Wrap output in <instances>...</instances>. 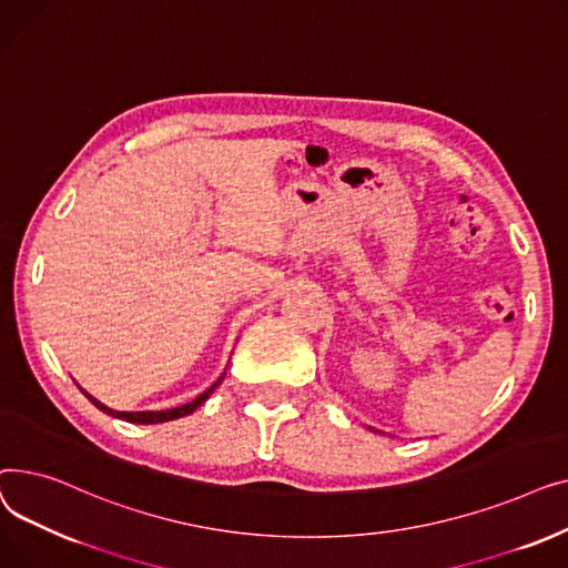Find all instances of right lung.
Listing matches in <instances>:
<instances>
[{"mask_svg": "<svg viewBox=\"0 0 568 568\" xmlns=\"http://www.w3.org/2000/svg\"><path fill=\"white\" fill-rule=\"evenodd\" d=\"M227 371V368H225ZM223 377H225V373L209 386L206 392H202L197 398H193L191 403H186V405H179V407H172V409H161V412H152V409H146V412H116V409H112V407H108V405H103L101 400H97L94 396H89L82 386H80V392L92 400L101 412H105V414H110V416H114V419H122V422H129V424H142V426H146V424H165V422H174V419H182V416H186V414H193L209 396L214 394V389L216 386L223 382Z\"/></svg>", "mask_w": 568, "mask_h": 568, "instance_id": "1", "label": "right lung"}]
</instances>
